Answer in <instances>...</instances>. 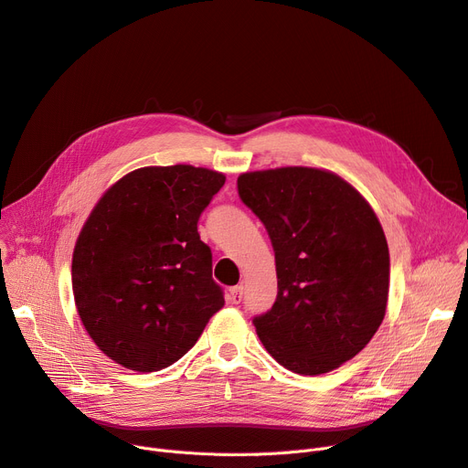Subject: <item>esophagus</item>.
<instances>
[{
	"instance_id": "obj_1",
	"label": "esophagus",
	"mask_w": 468,
	"mask_h": 468,
	"mask_svg": "<svg viewBox=\"0 0 468 468\" xmlns=\"http://www.w3.org/2000/svg\"><path fill=\"white\" fill-rule=\"evenodd\" d=\"M242 295H244V288H242V286H235V288H231L229 299H231V303L239 304V303L242 301Z\"/></svg>"
}]
</instances>
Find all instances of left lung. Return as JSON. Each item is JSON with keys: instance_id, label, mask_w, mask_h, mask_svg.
Wrapping results in <instances>:
<instances>
[{"instance_id": "1", "label": "left lung", "mask_w": 468, "mask_h": 468, "mask_svg": "<svg viewBox=\"0 0 468 468\" xmlns=\"http://www.w3.org/2000/svg\"><path fill=\"white\" fill-rule=\"evenodd\" d=\"M237 190L274 250L276 301L252 320L267 352L306 377L357 356L378 331L389 292L377 214L348 182L310 167L244 173Z\"/></svg>"}]
</instances>
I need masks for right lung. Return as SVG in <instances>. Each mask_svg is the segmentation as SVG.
Instances as JSON below:
<instances>
[{
  "label": "right lung",
  "mask_w": 468,
  "mask_h": 468,
  "mask_svg": "<svg viewBox=\"0 0 468 468\" xmlns=\"http://www.w3.org/2000/svg\"><path fill=\"white\" fill-rule=\"evenodd\" d=\"M224 182L203 167H143L91 210L73 252V295L88 335L118 365H173L224 306L197 231Z\"/></svg>",
  "instance_id": "add662e5"
}]
</instances>
